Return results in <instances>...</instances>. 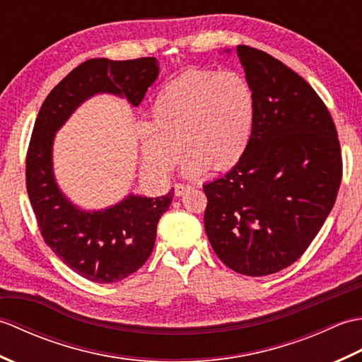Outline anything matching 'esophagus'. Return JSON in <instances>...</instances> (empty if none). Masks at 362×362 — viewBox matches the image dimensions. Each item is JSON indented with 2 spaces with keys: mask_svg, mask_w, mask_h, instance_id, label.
Returning <instances> with one entry per match:
<instances>
[{
  "mask_svg": "<svg viewBox=\"0 0 362 362\" xmlns=\"http://www.w3.org/2000/svg\"><path fill=\"white\" fill-rule=\"evenodd\" d=\"M191 189H193V187H191V185H183V183H175V185H174L175 196L185 194V193H188V191H191Z\"/></svg>",
  "mask_w": 362,
  "mask_h": 362,
  "instance_id": "obj_1",
  "label": "esophagus"
}]
</instances>
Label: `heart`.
Here are the masks:
<instances>
[{"instance_id": "obj_1", "label": "heart", "mask_w": 362, "mask_h": 362, "mask_svg": "<svg viewBox=\"0 0 362 362\" xmlns=\"http://www.w3.org/2000/svg\"><path fill=\"white\" fill-rule=\"evenodd\" d=\"M152 122L138 126L144 163L168 173L179 161L185 173L206 168L224 173L240 163L255 124V98L243 76L233 71L188 70L158 90L151 107Z\"/></svg>"}]
</instances>
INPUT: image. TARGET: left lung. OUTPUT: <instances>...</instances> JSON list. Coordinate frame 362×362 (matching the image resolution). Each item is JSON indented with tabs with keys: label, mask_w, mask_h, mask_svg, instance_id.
Listing matches in <instances>:
<instances>
[{
	"label": "left lung",
	"mask_w": 362,
	"mask_h": 362,
	"mask_svg": "<svg viewBox=\"0 0 362 362\" xmlns=\"http://www.w3.org/2000/svg\"><path fill=\"white\" fill-rule=\"evenodd\" d=\"M255 98V124L240 163L204 185L205 232L232 271L263 276L310 247L336 202L342 156L327 105L271 54L236 46Z\"/></svg>",
	"instance_id": "8db88e82"
}]
</instances>
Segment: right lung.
<instances>
[{"mask_svg":"<svg viewBox=\"0 0 362 362\" xmlns=\"http://www.w3.org/2000/svg\"><path fill=\"white\" fill-rule=\"evenodd\" d=\"M157 76L156 57L90 59L51 90L37 115L26 153L29 201L45 243L71 271L90 281H119L148 261L157 224L173 202L174 189L156 199L129 196L103 211L76 209L54 180V135L76 107L96 93L126 96L138 105Z\"/></svg>","mask_w":362,"mask_h":362,"instance_id":"obj_1","label":"right lung"}]
</instances>
